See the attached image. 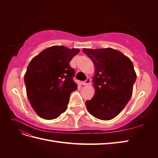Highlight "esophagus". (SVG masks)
Listing matches in <instances>:
<instances>
[{"instance_id":"1","label":"esophagus","mask_w":158,"mask_h":158,"mask_svg":"<svg viewBox=\"0 0 158 158\" xmlns=\"http://www.w3.org/2000/svg\"><path fill=\"white\" fill-rule=\"evenodd\" d=\"M90 83H91V79L89 78H88L86 80H85V81H84V82H82V84L84 85H88Z\"/></svg>"}]
</instances>
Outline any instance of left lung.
Instances as JSON below:
<instances>
[{
  "mask_svg": "<svg viewBox=\"0 0 158 158\" xmlns=\"http://www.w3.org/2000/svg\"><path fill=\"white\" fill-rule=\"evenodd\" d=\"M83 52L95 65L93 77L94 96L85 102L89 113L101 120L117 116L130 100L136 79L132 62L121 52L112 48Z\"/></svg>",
  "mask_w": 158,
  "mask_h": 158,
  "instance_id": "1",
  "label": "left lung"
}]
</instances>
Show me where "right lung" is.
I'll return each mask as SVG.
<instances>
[{
	"label": "right lung",
	"mask_w": 158,
	"mask_h": 158,
	"mask_svg": "<svg viewBox=\"0 0 158 158\" xmlns=\"http://www.w3.org/2000/svg\"><path fill=\"white\" fill-rule=\"evenodd\" d=\"M78 49L52 46L35 56L28 65L24 82L28 99L40 117L51 120L64 113L71 93L78 85L70 62Z\"/></svg>",
	"instance_id": "obj_1"
}]
</instances>
